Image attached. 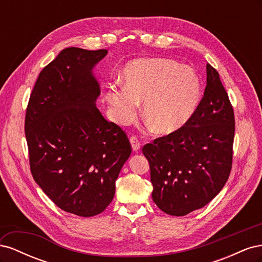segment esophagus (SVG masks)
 <instances>
[{
  "label": "esophagus",
  "mask_w": 262,
  "mask_h": 262,
  "mask_svg": "<svg viewBox=\"0 0 262 262\" xmlns=\"http://www.w3.org/2000/svg\"><path fill=\"white\" fill-rule=\"evenodd\" d=\"M130 142H131V145L133 150H139L141 148V142L139 141V139L137 137H131L130 138Z\"/></svg>",
  "instance_id": "34e87169"
}]
</instances>
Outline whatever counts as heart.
Segmentation results:
<instances>
[{
    "label": "heart",
    "instance_id": "1",
    "mask_svg": "<svg viewBox=\"0 0 262 262\" xmlns=\"http://www.w3.org/2000/svg\"><path fill=\"white\" fill-rule=\"evenodd\" d=\"M124 86L107 87L109 115L121 125L137 116L139 102L143 114L160 133L175 132L186 125L199 107L202 85L195 71L170 59H138L123 69Z\"/></svg>",
    "mask_w": 262,
    "mask_h": 262
}]
</instances>
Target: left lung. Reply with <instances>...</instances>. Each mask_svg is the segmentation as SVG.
<instances>
[{
	"label": "left lung",
	"instance_id": "8db88e82",
	"mask_svg": "<svg viewBox=\"0 0 262 262\" xmlns=\"http://www.w3.org/2000/svg\"><path fill=\"white\" fill-rule=\"evenodd\" d=\"M234 134L228 95L217 71L207 64V87L192 118L142 148L157 207L169 215L184 216L207 205L231 173Z\"/></svg>",
	"mask_w": 262,
	"mask_h": 262
}]
</instances>
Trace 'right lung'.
Segmentation results:
<instances>
[{
  "mask_svg": "<svg viewBox=\"0 0 262 262\" xmlns=\"http://www.w3.org/2000/svg\"><path fill=\"white\" fill-rule=\"evenodd\" d=\"M106 49L71 47L45 67L30 94L25 134L33 177L63 211L90 217L113 201L131 154L125 132L102 117L93 69Z\"/></svg>",
  "mask_w": 262,
  "mask_h": 262,
  "instance_id": "obj_1",
  "label": "right lung"
}]
</instances>
